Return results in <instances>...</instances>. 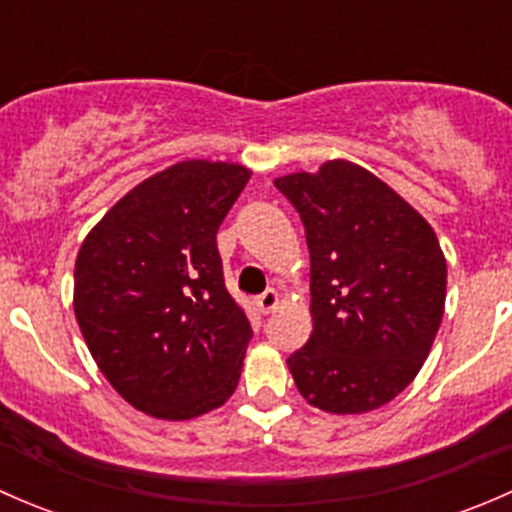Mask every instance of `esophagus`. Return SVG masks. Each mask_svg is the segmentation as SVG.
I'll use <instances>...</instances> for the list:
<instances>
[{
  "instance_id": "esophagus-1",
  "label": "esophagus",
  "mask_w": 512,
  "mask_h": 512,
  "mask_svg": "<svg viewBox=\"0 0 512 512\" xmlns=\"http://www.w3.org/2000/svg\"><path fill=\"white\" fill-rule=\"evenodd\" d=\"M277 302H280V294H277L275 289H267V292H262L260 297H257V309H260L262 314H270L272 309L277 307Z\"/></svg>"
}]
</instances>
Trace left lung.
I'll return each instance as SVG.
<instances>
[{
	"mask_svg": "<svg viewBox=\"0 0 512 512\" xmlns=\"http://www.w3.org/2000/svg\"><path fill=\"white\" fill-rule=\"evenodd\" d=\"M304 223L312 337L287 359L299 394L364 414L414 381L441 327L446 257L433 227L349 160L275 180Z\"/></svg>",
	"mask_w": 512,
	"mask_h": 512,
	"instance_id": "1",
	"label": "left lung"
}]
</instances>
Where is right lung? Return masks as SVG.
Returning <instances> with one entry per match:
<instances>
[{
    "mask_svg": "<svg viewBox=\"0 0 512 512\" xmlns=\"http://www.w3.org/2000/svg\"><path fill=\"white\" fill-rule=\"evenodd\" d=\"M250 175L237 163L170 165L81 245L76 322L103 376L143 414H208L240 381L252 327L225 287L218 227Z\"/></svg>",
    "mask_w": 512,
    "mask_h": 512,
    "instance_id": "add662e5",
    "label": "right lung"
}]
</instances>
